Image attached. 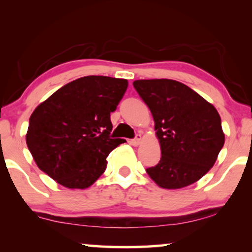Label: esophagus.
Instances as JSON below:
<instances>
[{
	"label": "esophagus",
	"mask_w": 252,
	"mask_h": 252,
	"mask_svg": "<svg viewBox=\"0 0 252 252\" xmlns=\"http://www.w3.org/2000/svg\"><path fill=\"white\" fill-rule=\"evenodd\" d=\"M141 141H142V135H141V134H136L135 139H133L132 141H130V143H132V146H139V144L141 143Z\"/></svg>",
	"instance_id": "34e87169"
}]
</instances>
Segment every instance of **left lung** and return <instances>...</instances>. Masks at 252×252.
Segmentation results:
<instances>
[{
	"label": "left lung",
	"instance_id": "obj_1",
	"mask_svg": "<svg viewBox=\"0 0 252 252\" xmlns=\"http://www.w3.org/2000/svg\"><path fill=\"white\" fill-rule=\"evenodd\" d=\"M150 109L161 157L147 173L165 189H180L208 173L225 143L221 119L211 103L171 79L135 80Z\"/></svg>",
	"mask_w": 252,
	"mask_h": 252
}]
</instances>
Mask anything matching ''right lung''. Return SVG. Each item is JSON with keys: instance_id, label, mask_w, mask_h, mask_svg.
<instances>
[{"instance_id": "add662e5", "label": "right lung", "mask_w": 252, "mask_h": 252, "mask_svg": "<svg viewBox=\"0 0 252 252\" xmlns=\"http://www.w3.org/2000/svg\"><path fill=\"white\" fill-rule=\"evenodd\" d=\"M128 81L88 75L68 82L34 110L26 143L37 167L70 189L91 187L105 171L106 157L125 142L111 139L110 113Z\"/></svg>"}]
</instances>
